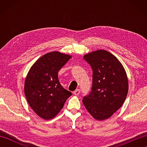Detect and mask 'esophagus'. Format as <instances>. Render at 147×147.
<instances>
[{
  "label": "esophagus",
  "mask_w": 147,
  "mask_h": 147,
  "mask_svg": "<svg viewBox=\"0 0 147 147\" xmlns=\"http://www.w3.org/2000/svg\"><path fill=\"white\" fill-rule=\"evenodd\" d=\"M80 89H77V90H75V91H74V92H73L74 95H78L80 94Z\"/></svg>",
  "instance_id": "34e87169"
}]
</instances>
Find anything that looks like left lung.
I'll return each mask as SVG.
<instances>
[{
    "instance_id": "obj_1",
    "label": "left lung",
    "mask_w": 147,
    "mask_h": 147,
    "mask_svg": "<svg viewBox=\"0 0 147 147\" xmlns=\"http://www.w3.org/2000/svg\"><path fill=\"white\" fill-rule=\"evenodd\" d=\"M93 70L92 91L83 99L85 108L98 121L111 117L125 100L128 80L123 64L115 55L97 50L83 56Z\"/></svg>"
}]
</instances>
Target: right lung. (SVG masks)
<instances>
[{
	"mask_svg": "<svg viewBox=\"0 0 147 147\" xmlns=\"http://www.w3.org/2000/svg\"><path fill=\"white\" fill-rule=\"evenodd\" d=\"M71 57L58 51L47 53L33 64L27 74L24 94L31 108L43 119L55 117L72 95L58 79L59 71Z\"/></svg>",
	"mask_w": 147,
	"mask_h": 147,
	"instance_id": "right-lung-1",
	"label": "right lung"
}]
</instances>
